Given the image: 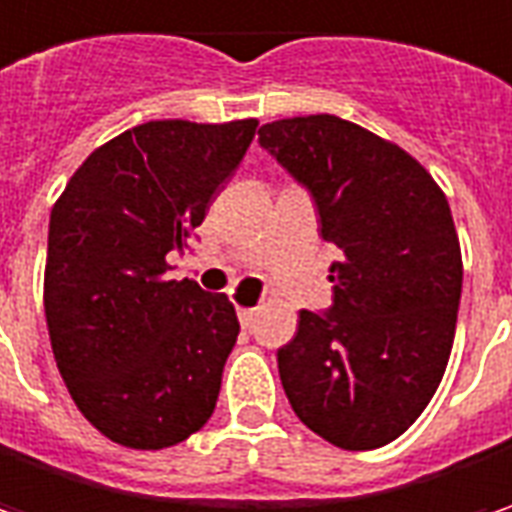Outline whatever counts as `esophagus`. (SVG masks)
Returning <instances> with one entry per match:
<instances>
[{"label":"esophagus","instance_id":"obj_1","mask_svg":"<svg viewBox=\"0 0 512 512\" xmlns=\"http://www.w3.org/2000/svg\"><path fill=\"white\" fill-rule=\"evenodd\" d=\"M255 315H257L255 306H240V309H237V318H240V323H243V326H252Z\"/></svg>","mask_w":512,"mask_h":512}]
</instances>
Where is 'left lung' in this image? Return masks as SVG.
Returning <instances> with one entry per match:
<instances>
[{
	"label": "left lung",
	"instance_id": "1",
	"mask_svg": "<svg viewBox=\"0 0 512 512\" xmlns=\"http://www.w3.org/2000/svg\"><path fill=\"white\" fill-rule=\"evenodd\" d=\"M260 145L312 191L332 306L300 312L278 349L300 421L341 450L407 433L444 378L461 300V246L433 174L401 145L335 114L266 123Z\"/></svg>",
	"mask_w": 512,
	"mask_h": 512
}]
</instances>
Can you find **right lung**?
I'll use <instances>...</instances> for the list:
<instances>
[{"instance_id":"add662e5","label":"right lung","mask_w":512,"mask_h":512,"mask_svg":"<svg viewBox=\"0 0 512 512\" xmlns=\"http://www.w3.org/2000/svg\"><path fill=\"white\" fill-rule=\"evenodd\" d=\"M257 120H151L102 143L51 209L45 321L77 410L114 444L163 450L212 418L240 323L168 278V252L232 180Z\"/></svg>"}]
</instances>
